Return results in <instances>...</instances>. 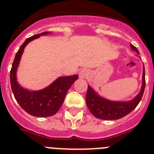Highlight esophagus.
I'll return each instance as SVG.
<instances>
[{
	"label": "esophagus",
	"mask_w": 154,
	"mask_h": 154,
	"mask_svg": "<svg viewBox=\"0 0 154 154\" xmlns=\"http://www.w3.org/2000/svg\"><path fill=\"white\" fill-rule=\"evenodd\" d=\"M88 73H89V71H88V70L87 68H83L79 72V77L81 79H85L88 74Z\"/></svg>",
	"instance_id": "esophagus-1"
}]
</instances>
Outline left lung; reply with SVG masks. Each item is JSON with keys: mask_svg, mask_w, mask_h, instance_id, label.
Segmentation results:
<instances>
[{"mask_svg": "<svg viewBox=\"0 0 154 154\" xmlns=\"http://www.w3.org/2000/svg\"><path fill=\"white\" fill-rule=\"evenodd\" d=\"M133 51L139 54V51L135 46L130 44ZM144 67L142 73V84L140 91L133 99L129 101H113L104 98L99 95L90 86H88V90L86 97V102L88 108L94 117L102 120H116L122 119L131 112L140 102L145 87L144 78Z\"/></svg>", "mask_w": 154, "mask_h": 154, "instance_id": "left-lung-1", "label": "left lung"}]
</instances>
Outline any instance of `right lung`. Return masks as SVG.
I'll return each mask as SVG.
<instances>
[{"instance_id":"right-lung-1","label":"right lung","mask_w":154,"mask_h":154,"mask_svg":"<svg viewBox=\"0 0 154 154\" xmlns=\"http://www.w3.org/2000/svg\"><path fill=\"white\" fill-rule=\"evenodd\" d=\"M50 33L44 32L27 38L15 54L10 71L11 88L15 100L24 111L35 117H49L56 114L64 102L70 87L78 78L77 74L60 77L46 88L38 91L23 88L18 83L16 71L26 45L41 35Z\"/></svg>"}]
</instances>
